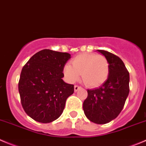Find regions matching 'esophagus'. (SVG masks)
<instances>
[{
	"mask_svg": "<svg viewBox=\"0 0 146 146\" xmlns=\"http://www.w3.org/2000/svg\"><path fill=\"white\" fill-rule=\"evenodd\" d=\"M80 88H81V86H78V85H75V86H74V90H75V91H78V89H80Z\"/></svg>",
	"mask_w": 146,
	"mask_h": 146,
	"instance_id": "obj_1",
	"label": "esophagus"
}]
</instances>
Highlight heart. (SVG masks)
Returning a JSON list of instances; mask_svg holds the SVG:
<instances>
[{
    "label": "heart",
    "instance_id": "heart-1",
    "mask_svg": "<svg viewBox=\"0 0 146 146\" xmlns=\"http://www.w3.org/2000/svg\"><path fill=\"white\" fill-rule=\"evenodd\" d=\"M70 64L65 66L63 73L69 81L74 83L81 73L82 80L89 87L103 84L109 74V63L102 54L84 53L78 55Z\"/></svg>",
    "mask_w": 146,
    "mask_h": 146
}]
</instances>
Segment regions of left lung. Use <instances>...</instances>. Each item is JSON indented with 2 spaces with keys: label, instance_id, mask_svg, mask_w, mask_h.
I'll return each instance as SVG.
<instances>
[{
  "label": "left lung",
  "instance_id": "1",
  "mask_svg": "<svg viewBox=\"0 0 146 146\" xmlns=\"http://www.w3.org/2000/svg\"><path fill=\"white\" fill-rule=\"evenodd\" d=\"M107 58L109 74L106 81L98 88L88 90L83 108L88 119L97 124L111 122L123 108L129 93V72L118 56L98 50Z\"/></svg>",
  "mask_w": 146,
  "mask_h": 146
}]
</instances>
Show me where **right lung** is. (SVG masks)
I'll return each mask as SVG.
<instances>
[{
	"label": "right lung",
	"instance_id": "right-lung-1",
	"mask_svg": "<svg viewBox=\"0 0 146 146\" xmlns=\"http://www.w3.org/2000/svg\"><path fill=\"white\" fill-rule=\"evenodd\" d=\"M70 58L68 53L44 49L23 67L18 82L21 105L27 115L47 123L60 116L74 85L63 80V68Z\"/></svg>",
	"mask_w": 146,
	"mask_h": 146
}]
</instances>
